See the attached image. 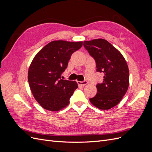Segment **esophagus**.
Masks as SVG:
<instances>
[{"label": "esophagus", "instance_id": "esophagus-1", "mask_svg": "<svg viewBox=\"0 0 152 152\" xmlns=\"http://www.w3.org/2000/svg\"><path fill=\"white\" fill-rule=\"evenodd\" d=\"M77 83L79 85H81V86H85L87 84V81L86 80H84V81H77Z\"/></svg>", "mask_w": 152, "mask_h": 152}]
</instances>
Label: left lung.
Returning <instances> with one entry per match:
<instances>
[{
  "label": "left lung",
  "instance_id": "left-lung-1",
  "mask_svg": "<svg viewBox=\"0 0 152 152\" xmlns=\"http://www.w3.org/2000/svg\"><path fill=\"white\" fill-rule=\"evenodd\" d=\"M84 46L94 59L96 72L104 73L103 82L96 85L97 94L90 102L99 109L109 110L118 104L127 91V64L122 54L104 39L84 41Z\"/></svg>",
  "mask_w": 152,
  "mask_h": 152
}]
</instances>
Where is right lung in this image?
<instances>
[{"label":"right lung","mask_w":152,"mask_h":152,"mask_svg":"<svg viewBox=\"0 0 152 152\" xmlns=\"http://www.w3.org/2000/svg\"><path fill=\"white\" fill-rule=\"evenodd\" d=\"M82 46V42L52 41L36 54L30 66L28 80L30 89L41 107L59 111L70 103L78 87L75 81L61 79L72 54Z\"/></svg>","instance_id":"add662e5"}]
</instances>
